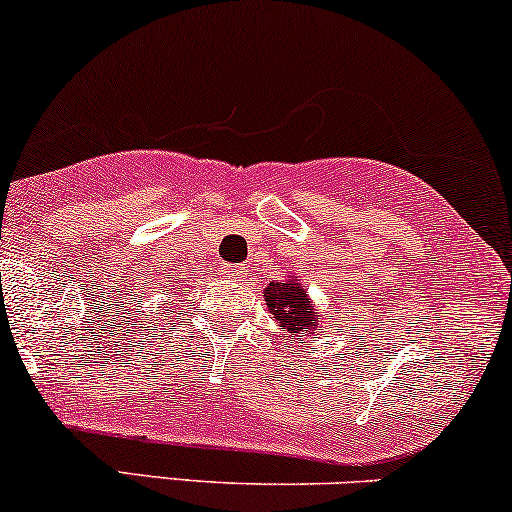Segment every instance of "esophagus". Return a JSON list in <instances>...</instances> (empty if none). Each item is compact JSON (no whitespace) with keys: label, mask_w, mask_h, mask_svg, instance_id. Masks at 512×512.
<instances>
[{"label":"esophagus","mask_w":512,"mask_h":512,"mask_svg":"<svg viewBox=\"0 0 512 512\" xmlns=\"http://www.w3.org/2000/svg\"><path fill=\"white\" fill-rule=\"evenodd\" d=\"M243 274H245L243 264H226L224 267V276L231 278V281H241Z\"/></svg>","instance_id":"1"}]
</instances>
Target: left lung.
<instances>
[{
	"label": "left lung",
	"instance_id": "obj_1",
	"mask_svg": "<svg viewBox=\"0 0 512 512\" xmlns=\"http://www.w3.org/2000/svg\"><path fill=\"white\" fill-rule=\"evenodd\" d=\"M264 302H267L274 319L281 323L293 338L300 340L302 333L321 331L319 309L312 307L307 288L302 286L297 276H288V281L283 283H269V286L264 288Z\"/></svg>",
	"mask_w": 512,
	"mask_h": 512
}]
</instances>
